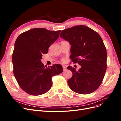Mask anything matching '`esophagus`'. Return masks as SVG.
I'll return each instance as SVG.
<instances>
[{"instance_id": "34e87169", "label": "esophagus", "mask_w": 121, "mask_h": 121, "mask_svg": "<svg viewBox=\"0 0 121 121\" xmlns=\"http://www.w3.org/2000/svg\"><path fill=\"white\" fill-rule=\"evenodd\" d=\"M63 70L65 71L67 69V67H65V65H63Z\"/></svg>"}]
</instances>
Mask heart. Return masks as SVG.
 Segmentation results:
<instances>
[{
  "label": "heart",
  "mask_w": 121,
  "mask_h": 121,
  "mask_svg": "<svg viewBox=\"0 0 121 121\" xmlns=\"http://www.w3.org/2000/svg\"><path fill=\"white\" fill-rule=\"evenodd\" d=\"M61 61L63 62H64V61H65V58H63V59L61 60Z\"/></svg>",
  "instance_id": "heart-1"
}]
</instances>
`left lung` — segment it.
<instances>
[{"label": "left lung", "mask_w": 121, "mask_h": 121, "mask_svg": "<svg viewBox=\"0 0 121 121\" xmlns=\"http://www.w3.org/2000/svg\"><path fill=\"white\" fill-rule=\"evenodd\" d=\"M60 37L71 45L72 62L81 65L78 71L67 67L73 73L68 81L70 89L81 94L94 92L103 81L107 67V50L100 36L92 29L79 25L62 30Z\"/></svg>", "instance_id": "8db88e82"}]
</instances>
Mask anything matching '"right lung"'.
Wrapping results in <instances>:
<instances>
[{
  "label": "right lung",
  "mask_w": 121,
  "mask_h": 121,
  "mask_svg": "<svg viewBox=\"0 0 121 121\" xmlns=\"http://www.w3.org/2000/svg\"><path fill=\"white\" fill-rule=\"evenodd\" d=\"M60 30L52 31L34 28L18 36L12 56L13 72L20 87L31 95H39L48 91L52 85V77L63 72L60 64L52 66L41 61L42 54L59 37Z\"/></svg>",
  "instance_id": "add662e5"
}]
</instances>
